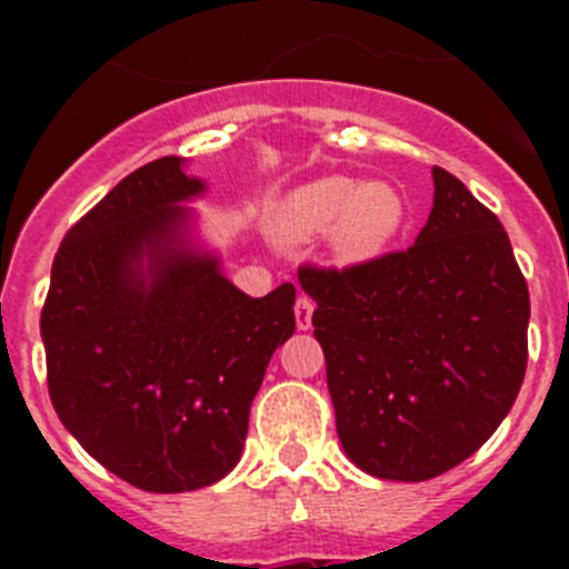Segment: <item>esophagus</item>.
<instances>
[{
	"mask_svg": "<svg viewBox=\"0 0 569 569\" xmlns=\"http://www.w3.org/2000/svg\"><path fill=\"white\" fill-rule=\"evenodd\" d=\"M295 319H297V330H308L313 319V302L308 297H300L295 306Z\"/></svg>",
	"mask_w": 569,
	"mask_h": 569,
	"instance_id": "obj_1",
	"label": "esophagus"
}]
</instances>
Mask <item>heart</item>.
<instances>
[{
  "label": "heart",
  "instance_id": "1",
  "mask_svg": "<svg viewBox=\"0 0 569 569\" xmlns=\"http://www.w3.org/2000/svg\"><path fill=\"white\" fill-rule=\"evenodd\" d=\"M410 220L405 192L391 181L325 176L291 189L272 217L283 242L306 244L327 233V248L341 267H366L399 242Z\"/></svg>",
  "mask_w": 569,
  "mask_h": 569
}]
</instances>
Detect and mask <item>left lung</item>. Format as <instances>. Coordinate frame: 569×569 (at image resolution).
I'll return each instance as SVG.
<instances>
[{"label": "left lung", "mask_w": 569, "mask_h": 569, "mask_svg": "<svg viewBox=\"0 0 569 569\" xmlns=\"http://www.w3.org/2000/svg\"><path fill=\"white\" fill-rule=\"evenodd\" d=\"M427 226L366 267H300L317 302L336 429L366 473L427 481L468 460L507 418L529 360V286L507 231L432 168Z\"/></svg>", "instance_id": "obj_1"}]
</instances>
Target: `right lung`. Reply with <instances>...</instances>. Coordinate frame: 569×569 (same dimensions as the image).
<instances>
[{"label":"right lung","instance_id":"obj_1","mask_svg":"<svg viewBox=\"0 0 569 569\" xmlns=\"http://www.w3.org/2000/svg\"><path fill=\"white\" fill-rule=\"evenodd\" d=\"M187 159L142 164L62 239L40 313L49 396L93 460L148 492L209 487L244 449L295 286L239 291L194 244Z\"/></svg>","mask_w":569,"mask_h":569}]
</instances>
